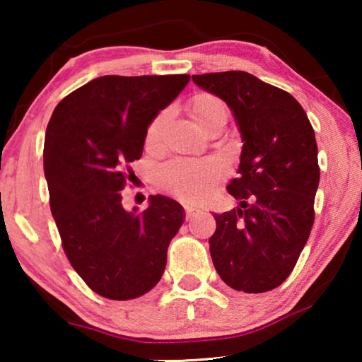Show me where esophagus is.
Instances as JSON below:
<instances>
[{
    "label": "esophagus",
    "instance_id": "esophagus-1",
    "mask_svg": "<svg viewBox=\"0 0 362 362\" xmlns=\"http://www.w3.org/2000/svg\"><path fill=\"white\" fill-rule=\"evenodd\" d=\"M197 212H199V209H196V207L185 206V214H186V219L187 221L192 219V217H194V216H197Z\"/></svg>",
    "mask_w": 362,
    "mask_h": 362
}]
</instances>
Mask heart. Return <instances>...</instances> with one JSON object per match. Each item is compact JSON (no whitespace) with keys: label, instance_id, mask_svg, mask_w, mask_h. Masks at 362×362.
<instances>
[{"label":"heart","instance_id":"obj_1","mask_svg":"<svg viewBox=\"0 0 362 362\" xmlns=\"http://www.w3.org/2000/svg\"><path fill=\"white\" fill-rule=\"evenodd\" d=\"M187 110L196 125L204 132L216 127H224L229 118V108L219 97L212 93H197L187 103ZM166 120L168 112H161L150 123L145 136L148 148L160 146ZM226 175V163L217 158H206V160L176 158L165 163L158 170L156 180L163 189L180 199L186 202H201L211 196L217 182Z\"/></svg>","mask_w":362,"mask_h":362}]
</instances>
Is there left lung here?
Returning a JSON list of instances; mask_svg holds the SVG:
<instances>
[{
    "label": "left lung",
    "instance_id": "1",
    "mask_svg": "<svg viewBox=\"0 0 362 362\" xmlns=\"http://www.w3.org/2000/svg\"><path fill=\"white\" fill-rule=\"evenodd\" d=\"M192 82L227 103L244 143L240 176L227 186L240 204L214 214L212 262L230 288L274 290L293 270L315 221L320 168L313 127L288 92L249 72L202 74Z\"/></svg>",
    "mask_w": 362,
    "mask_h": 362
}]
</instances>
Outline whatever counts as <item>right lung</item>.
I'll list each match as a JSON object with an SVG mask.
<instances>
[{
    "label": "right lung",
    "instance_id": "add662e5",
    "mask_svg": "<svg viewBox=\"0 0 362 362\" xmlns=\"http://www.w3.org/2000/svg\"><path fill=\"white\" fill-rule=\"evenodd\" d=\"M187 82L186 74L97 77L62 98L49 120L44 175L51 212L74 270L105 298L148 293L185 222L175 199L150 196L145 211H127L120 191L150 123Z\"/></svg>",
    "mask_w": 362,
    "mask_h": 362
}]
</instances>
